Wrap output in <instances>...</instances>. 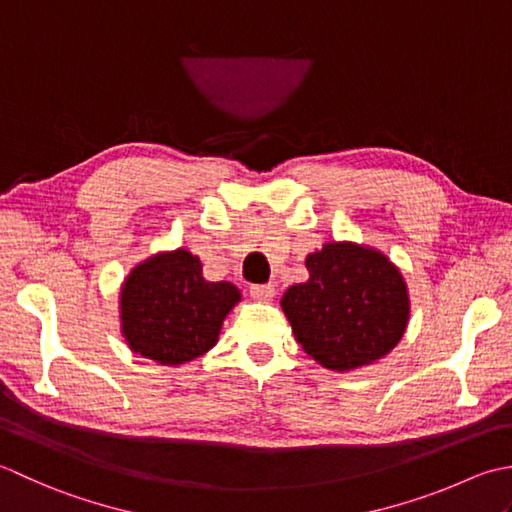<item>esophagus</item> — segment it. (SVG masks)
I'll list each match as a JSON object with an SVG mask.
<instances>
[{"label": "esophagus", "mask_w": 512, "mask_h": 512, "mask_svg": "<svg viewBox=\"0 0 512 512\" xmlns=\"http://www.w3.org/2000/svg\"><path fill=\"white\" fill-rule=\"evenodd\" d=\"M249 296L258 302H269L276 296V287L274 285H252L249 287Z\"/></svg>", "instance_id": "esophagus-1"}]
</instances>
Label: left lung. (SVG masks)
Listing matches in <instances>:
<instances>
[{
	"label": "left lung",
	"instance_id": "8db88e82",
	"mask_svg": "<svg viewBox=\"0 0 512 512\" xmlns=\"http://www.w3.org/2000/svg\"><path fill=\"white\" fill-rule=\"evenodd\" d=\"M309 280L285 291L283 311L307 356L351 371L387 356L409 322L406 283L391 260L353 243L309 254Z\"/></svg>",
	"mask_w": 512,
	"mask_h": 512
}]
</instances>
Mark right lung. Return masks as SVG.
<instances>
[{
	"label": "right lung",
	"mask_w": 512,
	"mask_h": 512,
	"mask_svg": "<svg viewBox=\"0 0 512 512\" xmlns=\"http://www.w3.org/2000/svg\"><path fill=\"white\" fill-rule=\"evenodd\" d=\"M121 329L134 353L183 364L210 351L241 294L232 283H207L187 249L152 256L121 289Z\"/></svg>",
	"instance_id": "1"
}]
</instances>
